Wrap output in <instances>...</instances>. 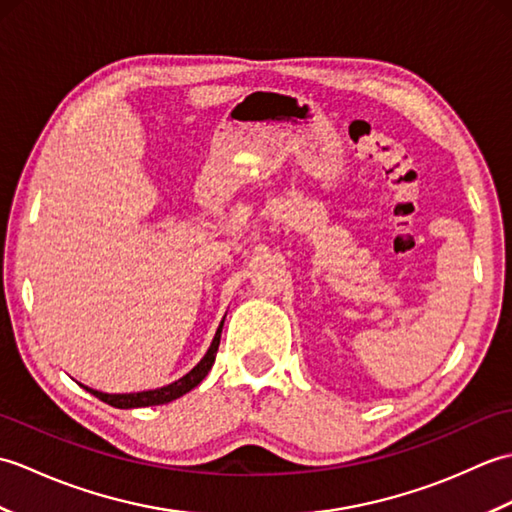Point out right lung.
I'll return each instance as SVG.
<instances>
[{"label":"right lung","mask_w":512,"mask_h":512,"mask_svg":"<svg viewBox=\"0 0 512 512\" xmlns=\"http://www.w3.org/2000/svg\"><path fill=\"white\" fill-rule=\"evenodd\" d=\"M222 328H224V319L220 323V328H217L213 341L209 345V350L202 356V361L195 365L191 372L184 374L182 378L173 380V383L165 385V387H156V389H147V391H132V394H105V391L99 389H92V387H85L81 385L85 391H90L92 396H96L99 400L107 402V405H112L116 409H138V407H154V405H167V402L176 400L180 396L187 394L193 387H198L202 380L206 378V374L211 372V367L215 363V354H217V347H220V336H222Z\"/></svg>","instance_id":"right-lung-1"}]
</instances>
